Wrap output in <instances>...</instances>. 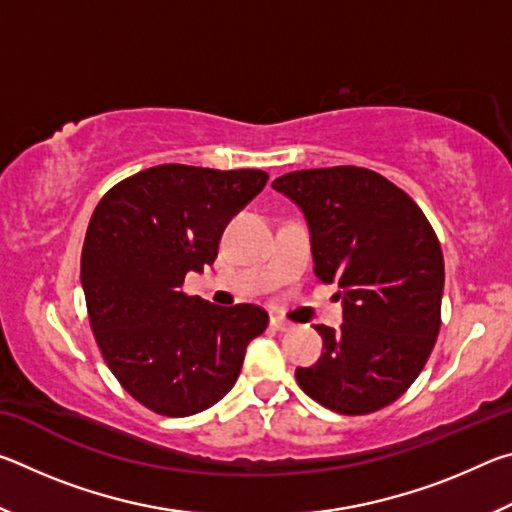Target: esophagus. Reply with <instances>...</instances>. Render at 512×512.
<instances>
[{
    "label": "esophagus",
    "mask_w": 512,
    "mask_h": 512,
    "mask_svg": "<svg viewBox=\"0 0 512 512\" xmlns=\"http://www.w3.org/2000/svg\"><path fill=\"white\" fill-rule=\"evenodd\" d=\"M271 327L275 329V332H289V329H293V323H289V320H284L280 316H273Z\"/></svg>",
    "instance_id": "1"
}]
</instances>
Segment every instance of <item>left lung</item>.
I'll list each match as a JSON object with an SVG mask.
<instances>
[{
    "label": "left lung",
    "instance_id": "left-lung-1",
    "mask_svg": "<svg viewBox=\"0 0 512 512\" xmlns=\"http://www.w3.org/2000/svg\"><path fill=\"white\" fill-rule=\"evenodd\" d=\"M273 189L305 212L314 273L343 298L341 329L316 325L323 354L296 370L298 386L343 415L384 409L420 375L440 332L436 232L409 194L363 167L291 171Z\"/></svg>",
    "mask_w": 512,
    "mask_h": 512
}]
</instances>
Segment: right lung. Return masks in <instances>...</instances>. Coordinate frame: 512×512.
<instances>
[{"label":"right lung","mask_w":512,"mask_h":512,"mask_svg":"<svg viewBox=\"0 0 512 512\" xmlns=\"http://www.w3.org/2000/svg\"><path fill=\"white\" fill-rule=\"evenodd\" d=\"M266 180L262 169L160 164L94 207L81 253L90 327L121 388L153 413L210 409L268 325L257 305L219 307L183 291L189 271L214 264L225 225Z\"/></svg>","instance_id":"obj_1"}]
</instances>
